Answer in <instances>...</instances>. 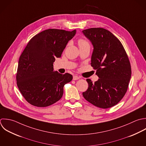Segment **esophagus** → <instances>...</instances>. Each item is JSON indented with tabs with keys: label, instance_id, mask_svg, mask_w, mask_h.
Masks as SVG:
<instances>
[{
	"label": "esophagus",
	"instance_id": "esophagus-1",
	"mask_svg": "<svg viewBox=\"0 0 146 146\" xmlns=\"http://www.w3.org/2000/svg\"><path fill=\"white\" fill-rule=\"evenodd\" d=\"M80 78V77L77 76H73V80H77Z\"/></svg>",
	"mask_w": 146,
	"mask_h": 146
}]
</instances>
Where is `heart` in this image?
<instances>
[{
	"mask_svg": "<svg viewBox=\"0 0 146 146\" xmlns=\"http://www.w3.org/2000/svg\"><path fill=\"white\" fill-rule=\"evenodd\" d=\"M78 45L80 46V47H82V46H89V44L88 43V42L83 39V38H80L78 40Z\"/></svg>",
	"mask_w": 146,
	"mask_h": 146,
	"instance_id": "obj_1",
	"label": "heart"
}]
</instances>
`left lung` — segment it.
<instances>
[{
    "instance_id": "8db88e82",
    "label": "left lung",
    "mask_w": 146,
    "mask_h": 146,
    "mask_svg": "<svg viewBox=\"0 0 146 146\" xmlns=\"http://www.w3.org/2000/svg\"><path fill=\"white\" fill-rule=\"evenodd\" d=\"M82 32L93 46L91 65L99 77L94 83L86 80L89 87L82 95L97 107L111 108L123 98L128 89L131 76L129 57L121 41L109 31L92 28Z\"/></svg>"
}]
</instances>
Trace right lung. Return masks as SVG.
Here are the masks:
<instances>
[{
    "instance_id": "right-lung-1",
    "label": "right lung",
    "mask_w": 146,
    "mask_h": 146,
    "mask_svg": "<svg viewBox=\"0 0 146 146\" xmlns=\"http://www.w3.org/2000/svg\"><path fill=\"white\" fill-rule=\"evenodd\" d=\"M76 30L48 29L33 36L21 56L16 73L17 87L25 100L37 107H46L59 101L64 85L73 76L53 70L56 58L61 56Z\"/></svg>"
}]
</instances>
